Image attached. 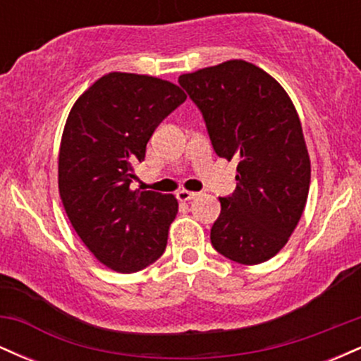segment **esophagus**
I'll return each mask as SVG.
<instances>
[{"label": "esophagus", "mask_w": 361, "mask_h": 361, "mask_svg": "<svg viewBox=\"0 0 361 361\" xmlns=\"http://www.w3.org/2000/svg\"><path fill=\"white\" fill-rule=\"evenodd\" d=\"M195 197H197V193L188 192V190H180V192L176 193V198L180 202H190V200H193Z\"/></svg>", "instance_id": "esophagus-1"}]
</instances>
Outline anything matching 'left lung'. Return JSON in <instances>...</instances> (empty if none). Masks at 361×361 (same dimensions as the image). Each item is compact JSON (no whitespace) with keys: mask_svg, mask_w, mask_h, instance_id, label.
<instances>
[{"mask_svg":"<svg viewBox=\"0 0 361 361\" xmlns=\"http://www.w3.org/2000/svg\"><path fill=\"white\" fill-rule=\"evenodd\" d=\"M198 106L215 154L239 161L231 195L210 229L215 251L241 264L268 261L300 221L310 159L295 106L268 73L227 61L180 76Z\"/></svg>","mask_w":361,"mask_h":361,"instance_id":"left-lung-1","label":"left lung"}]
</instances>
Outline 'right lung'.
I'll return each mask as SVG.
<instances>
[{
	"instance_id": "add662e5",
	"label": "right lung",
	"mask_w": 361,
	"mask_h": 361,
	"mask_svg": "<svg viewBox=\"0 0 361 361\" xmlns=\"http://www.w3.org/2000/svg\"><path fill=\"white\" fill-rule=\"evenodd\" d=\"M186 100L173 82L110 73L78 98L59 151V193L94 258L120 273L149 267L166 250L178 202L130 190L156 127Z\"/></svg>"
}]
</instances>
